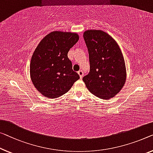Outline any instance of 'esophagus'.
I'll return each instance as SVG.
<instances>
[{"instance_id": "1", "label": "esophagus", "mask_w": 153, "mask_h": 153, "mask_svg": "<svg viewBox=\"0 0 153 153\" xmlns=\"http://www.w3.org/2000/svg\"><path fill=\"white\" fill-rule=\"evenodd\" d=\"M77 74H78V75H79V77H80V79L82 78V77H83V75H84L82 71H79L77 72Z\"/></svg>"}]
</instances>
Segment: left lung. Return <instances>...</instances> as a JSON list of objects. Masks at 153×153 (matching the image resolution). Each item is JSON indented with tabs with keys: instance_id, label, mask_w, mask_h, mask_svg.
Segmentation results:
<instances>
[{
	"instance_id": "left-lung-1",
	"label": "left lung",
	"mask_w": 153,
	"mask_h": 153,
	"mask_svg": "<svg viewBox=\"0 0 153 153\" xmlns=\"http://www.w3.org/2000/svg\"><path fill=\"white\" fill-rule=\"evenodd\" d=\"M89 54L90 71L83 77L86 88L100 99L115 97L126 82V69L120 46L102 30L89 29L83 34Z\"/></svg>"
}]
</instances>
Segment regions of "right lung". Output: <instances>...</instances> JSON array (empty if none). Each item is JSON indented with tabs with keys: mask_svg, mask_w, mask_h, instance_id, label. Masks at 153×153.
Masks as SVG:
<instances>
[{
	"mask_svg": "<svg viewBox=\"0 0 153 153\" xmlns=\"http://www.w3.org/2000/svg\"><path fill=\"white\" fill-rule=\"evenodd\" d=\"M78 40L77 33L55 31L38 45L31 56L29 72L33 86L42 95L51 99L60 97L79 79L67 56Z\"/></svg>",
	"mask_w": 153,
	"mask_h": 153,
	"instance_id": "add662e5",
	"label": "right lung"
}]
</instances>
